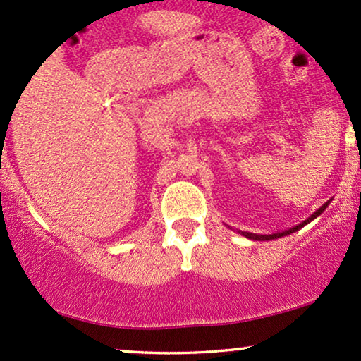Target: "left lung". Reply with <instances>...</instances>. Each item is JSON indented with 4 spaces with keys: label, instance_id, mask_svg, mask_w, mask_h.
<instances>
[{
    "label": "left lung",
    "instance_id": "1",
    "mask_svg": "<svg viewBox=\"0 0 361 361\" xmlns=\"http://www.w3.org/2000/svg\"><path fill=\"white\" fill-rule=\"evenodd\" d=\"M328 204H330V202H326L325 204H323V207H320L317 209V212H314L312 216L310 218H307V220L305 221H302L300 223V225H296V226H293V228H290V230H285V231H281V233H273V235H257V233H250V231H240L241 235L243 236H246V238H250V240H255V241H267V240H276V238H281V236H286V235H290V233H295V231H298L300 228H303L305 225H308L310 221H313L314 218L317 216H320V214L325 212L326 209V207Z\"/></svg>",
    "mask_w": 361,
    "mask_h": 361
}]
</instances>
